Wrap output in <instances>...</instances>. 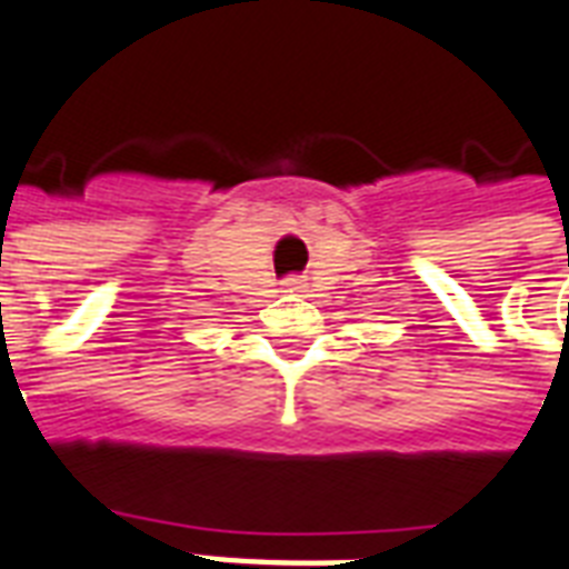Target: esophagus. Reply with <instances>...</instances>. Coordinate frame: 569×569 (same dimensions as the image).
Segmentation results:
<instances>
[{
  "mask_svg": "<svg viewBox=\"0 0 569 569\" xmlns=\"http://www.w3.org/2000/svg\"><path fill=\"white\" fill-rule=\"evenodd\" d=\"M283 289H286V292H301L303 280H301V277H286Z\"/></svg>",
  "mask_w": 569,
  "mask_h": 569,
  "instance_id": "1",
  "label": "esophagus"
}]
</instances>
